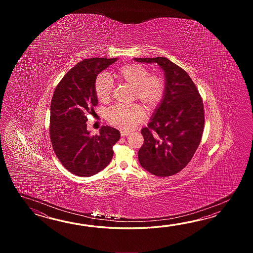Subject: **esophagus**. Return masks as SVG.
Here are the masks:
<instances>
[{"label": "esophagus", "mask_w": 253, "mask_h": 253, "mask_svg": "<svg viewBox=\"0 0 253 253\" xmlns=\"http://www.w3.org/2000/svg\"><path fill=\"white\" fill-rule=\"evenodd\" d=\"M120 134H121L122 136H127L130 133L127 132V131H123V130H121V131H120Z\"/></svg>", "instance_id": "1"}]
</instances>
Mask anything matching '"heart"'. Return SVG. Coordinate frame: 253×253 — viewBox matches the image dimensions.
Instances as JSON below:
<instances>
[{"mask_svg": "<svg viewBox=\"0 0 253 253\" xmlns=\"http://www.w3.org/2000/svg\"><path fill=\"white\" fill-rule=\"evenodd\" d=\"M113 75L120 82L134 86V98H137L150 111L156 109L165 97V80L160 75H150L149 70L142 65H123L114 72ZM112 88L113 83L108 74L98 75L95 81V93L99 101H109ZM145 110L139 105H118L110 108L107 114L110 124L126 131L134 128L145 119Z\"/></svg>", "mask_w": 253, "mask_h": 253, "instance_id": "heart-1", "label": "heart"}]
</instances>
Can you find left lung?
<instances>
[{
	"label": "left lung",
	"instance_id": "1",
	"mask_svg": "<svg viewBox=\"0 0 253 253\" xmlns=\"http://www.w3.org/2000/svg\"><path fill=\"white\" fill-rule=\"evenodd\" d=\"M134 60L157 63L166 79L165 97L147 127L141 130L144 144L138 160L152 174L171 176L188 165L199 146L205 126L203 99L187 72L171 60L164 57Z\"/></svg>",
	"mask_w": 253,
	"mask_h": 253
}]
</instances>
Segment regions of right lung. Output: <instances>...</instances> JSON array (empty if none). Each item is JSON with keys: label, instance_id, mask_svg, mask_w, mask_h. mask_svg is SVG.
I'll list each match as a JSON object with an SVG mask.
<instances>
[{"label": "right lung", "instance_id": "obj_1", "mask_svg": "<svg viewBox=\"0 0 253 253\" xmlns=\"http://www.w3.org/2000/svg\"><path fill=\"white\" fill-rule=\"evenodd\" d=\"M117 58L82 60L56 86L50 104L49 135L54 152L63 167L78 176L100 172L113 157V145L120 138L118 129L102 126L99 134L86 130L87 114L97 106L95 81L97 74Z\"/></svg>", "mask_w": 253, "mask_h": 253}]
</instances>
